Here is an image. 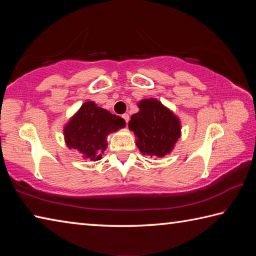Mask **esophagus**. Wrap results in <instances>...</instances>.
<instances>
[{
	"mask_svg": "<svg viewBox=\"0 0 256 256\" xmlns=\"http://www.w3.org/2000/svg\"><path fill=\"white\" fill-rule=\"evenodd\" d=\"M122 118H123V120H125V122L128 123V120H130V116H128V114H124V115H122Z\"/></svg>",
	"mask_w": 256,
	"mask_h": 256,
	"instance_id": "esophagus-1",
	"label": "esophagus"
}]
</instances>
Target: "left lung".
Returning <instances> with one entry per match:
<instances>
[{"instance_id": "left-lung-1", "label": "left lung", "mask_w": 256, "mask_h": 256, "mask_svg": "<svg viewBox=\"0 0 256 256\" xmlns=\"http://www.w3.org/2000/svg\"><path fill=\"white\" fill-rule=\"evenodd\" d=\"M138 110L131 116L130 131L136 138L142 154L162 158L170 154L180 138V120L158 99L146 98L138 102Z\"/></svg>"}]
</instances>
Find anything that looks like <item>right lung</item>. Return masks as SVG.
I'll use <instances>...</instances> for the list:
<instances>
[{
	"label": "right lung",
	"instance_id": "obj_1",
	"mask_svg": "<svg viewBox=\"0 0 256 256\" xmlns=\"http://www.w3.org/2000/svg\"><path fill=\"white\" fill-rule=\"evenodd\" d=\"M125 126V120L110 112L86 102L63 128L64 140L84 159L97 162L107 149V136Z\"/></svg>",
	"mask_w": 256,
	"mask_h": 256
}]
</instances>
